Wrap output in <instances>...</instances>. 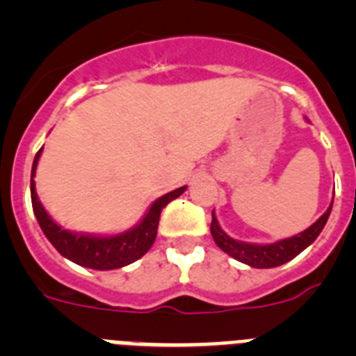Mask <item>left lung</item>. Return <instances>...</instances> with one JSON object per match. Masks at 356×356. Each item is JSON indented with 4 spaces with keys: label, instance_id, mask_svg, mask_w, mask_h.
<instances>
[{
    "label": "left lung",
    "instance_id": "left-lung-1",
    "mask_svg": "<svg viewBox=\"0 0 356 356\" xmlns=\"http://www.w3.org/2000/svg\"><path fill=\"white\" fill-rule=\"evenodd\" d=\"M332 205L328 207V210H326L310 228H307L305 232H301V234L298 235L284 238V241L273 242V244H251V242L235 241V238H232L229 235H226L225 232H222L213 212L212 222H210V234H212L217 246L221 248L225 253H228L232 259L238 260V262L248 264V266L257 267V269L278 267L282 266V264L292 260L294 257H298L301 251L307 250V248L316 241L317 235L323 232L326 221H328L330 212H332Z\"/></svg>",
    "mask_w": 356,
    "mask_h": 356
}]
</instances>
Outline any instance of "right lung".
Listing matches in <instances>:
<instances>
[{
  "label": "right lung",
  "instance_id": "add662e5",
  "mask_svg": "<svg viewBox=\"0 0 356 356\" xmlns=\"http://www.w3.org/2000/svg\"><path fill=\"white\" fill-rule=\"evenodd\" d=\"M40 153L42 149L37 151L33 165H31V180H30V193H31V207L35 213L37 221H39L40 229L44 235L48 237L55 250L69 259L71 262L78 264L81 267H89V269H97V271H110V269H119L128 264L139 260L143 254L149 251L153 242L156 238V229H159L160 212L168 203L176 200L178 196L185 193L187 187H180L172 191V193L163 194L162 197L153 203L144 216L143 221L134 228L122 232L118 235H87V234H74L64 229L62 226L53 221L49 213L44 210L42 203L39 201L35 193V176L37 163H39Z\"/></svg>",
  "mask_w": 356,
  "mask_h": 356
}]
</instances>
